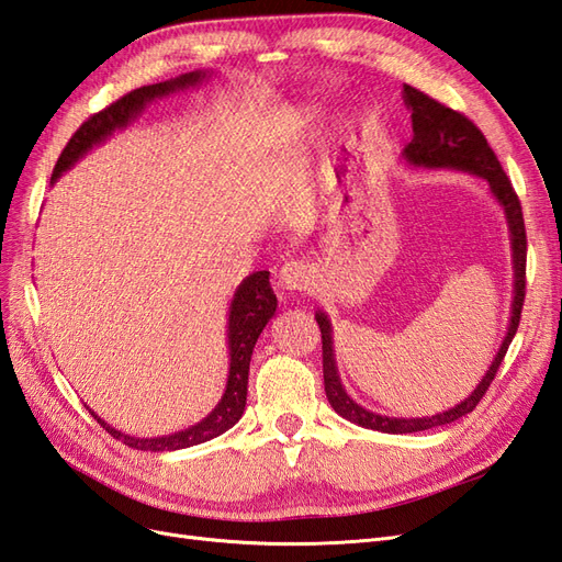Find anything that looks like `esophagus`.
<instances>
[{
  "mask_svg": "<svg viewBox=\"0 0 562 562\" xmlns=\"http://www.w3.org/2000/svg\"><path fill=\"white\" fill-rule=\"evenodd\" d=\"M312 281L314 274L307 262H285L279 269V288H283V291H307Z\"/></svg>",
  "mask_w": 562,
  "mask_h": 562,
  "instance_id": "obj_1",
  "label": "esophagus"
}]
</instances>
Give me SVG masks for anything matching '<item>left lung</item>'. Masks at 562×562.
Returning a JSON list of instances; mask_svg holds the SVG:
<instances>
[{"label":"left lung","instance_id":"8db88e82","mask_svg":"<svg viewBox=\"0 0 562 562\" xmlns=\"http://www.w3.org/2000/svg\"><path fill=\"white\" fill-rule=\"evenodd\" d=\"M403 103L411 110L413 119V140L405 145L401 157L405 166L424 168V171H462L475 178H483L487 182V190L492 199L497 201L506 217L508 227V241H512V267H514V295H512V318H508L506 335L502 345L492 359L490 368L485 370L483 380L475 384L471 394L459 401L457 405L448 407L443 413L427 415V417H389L372 413L361 403H356L339 378L337 361H335V342H333V323L328 314L318 310L316 323L321 328L323 339V384H326V396L333 405V411L363 429L382 431V434H415L424 429L443 427L452 424L454 419L469 415L483 394L487 391L490 382L495 380L497 370L504 361L506 349L518 330L522 300H525V255H527V239H525V225H522V211L520 201L514 192L512 180L506 178L502 164L497 161L495 151L490 149L485 135L473 126V122L464 114H459L438 100L429 98L413 87H403Z\"/></svg>","mask_w":562,"mask_h":562}]
</instances>
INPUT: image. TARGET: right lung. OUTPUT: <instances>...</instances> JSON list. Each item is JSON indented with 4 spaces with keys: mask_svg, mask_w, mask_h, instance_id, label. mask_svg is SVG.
Returning <instances> with one entry per match:
<instances>
[{
    "mask_svg": "<svg viewBox=\"0 0 562 562\" xmlns=\"http://www.w3.org/2000/svg\"><path fill=\"white\" fill-rule=\"evenodd\" d=\"M211 77H213V70L184 72L168 81L135 89L124 98H119L116 103H112L103 112L93 114L89 122H83L79 126V131L72 135L70 143L65 145L63 155L54 168V176H50V184H54L63 173L70 171L79 159L87 157L93 147H100L108 138H112L116 131H124L128 124H133L149 103H155V100L171 93L196 89L201 83L211 81ZM274 312H277V295L269 285V271H252V274H248L239 285H236L234 297L229 302V312H227V347H229L227 384L213 411L201 422L192 424V427L168 434V436L138 438V436L114 429L112 424H108L103 417H98L87 405L89 413L98 419L100 427H103L108 434H112L116 440H122V443H126L133 450H145V452H171V450L192 448L199 443H206V440L220 434H225L241 419L246 411L250 356H252L255 342H258L260 333L265 330L271 316H274Z\"/></svg>",
    "mask_w": 562,
    "mask_h": 562,
    "instance_id": "obj_1",
    "label": "right lung"
}]
</instances>
